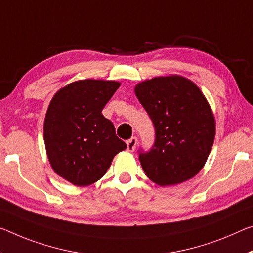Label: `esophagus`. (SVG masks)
<instances>
[{"instance_id": "esophagus-1", "label": "esophagus", "mask_w": 253, "mask_h": 253, "mask_svg": "<svg viewBox=\"0 0 253 253\" xmlns=\"http://www.w3.org/2000/svg\"><path fill=\"white\" fill-rule=\"evenodd\" d=\"M136 145H137V137H131L127 141V151L128 152H134Z\"/></svg>"}]
</instances>
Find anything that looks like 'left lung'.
Here are the masks:
<instances>
[{
    "mask_svg": "<svg viewBox=\"0 0 253 253\" xmlns=\"http://www.w3.org/2000/svg\"><path fill=\"white\" fill-rule=\"evenodd\" d=\"M155 127V143L139 162L148 179L173 186L194 178L213 147V110L196 83L181 75L156 76L135 85Z\"/></svg>",
    "mask_w": 253,
    "mask_h": 253,
    "instance_id": "obj_1",
    "label": "left lung"
}]
</instances>
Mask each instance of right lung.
<instances>
[{"label":"right lung","instance_id":"1","mask_svg":"<svg viewBox=\"0 0 253 253\" xmlns=\"http://www.w3.org/2000/svg\"><path fill=\"white\" fill-rule=\"evenodd\" d=\"M119 86L117 81L79 80L50 100L43 122L47 158L55 173L74 186L97 182L127 147L101 114Z\"/></svg>","mask_w":253,"mask_h":253}]
</instances>
